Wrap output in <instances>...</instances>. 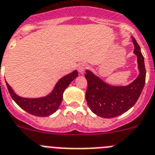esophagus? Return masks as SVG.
<instances>
[{
  "label": "esophagus",
  "instance_id": "obj_1",
  "mask_svg": "<svg viewBox=\"0 0 155 155\" xmlns=\"http://www.w3.org/2000/svg\"><path fill=\"white\" fill-rule=\"evenodd\" d=\"M87 68H88L87 64H80L79 65V72H80V73H83V72H84V71H85Z\"/></svg>",
  "mask_w": 155,
  "mask_h": 155
}]
</instances>
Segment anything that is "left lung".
<instances>
[{"instance_id":"left-lung-1","label":"left lung","mask_w":155,"mask_h":155,"mask_svg":"<svg viewBox=\"0 0 155 155\" xmlns=\"http://www.w3.org/2000/svg\"><path fill=\"white\" fill-rule=\"evenodd\" d=\"M132 39L135 47L134 52L137 56L140 74L131 84L126 87H113L102 81L90 71H87L85 74L87 80L86 100L91 111L98 116L114 118L127 111L137 101L144 87V58L137 40L133 37Z\"/></svg>"}]
</instances>
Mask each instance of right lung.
<instances>
[{
	"mask_svg": "<svg viewBox=\"0 0 155 155\" xmlns=\"http://www.w3.org/2000/svg\"><path fill=\"white\" fill-rule=\"evenodd\" d=\"M78 76L77 71L61 78L55 86L54 91L48 96L42 98L29 99L23 98L16 95L12 87L6 82V85L11 97L21 108L33 115L39 117H46L51 115L57 111L62 101L63 93L68 87L70 83Z\"/></svg>",
	"mask_w": 155,
	"mask_h": 155,
	"instance_id": "add662e5",
	"label": "right lung"
}]
</instances>
